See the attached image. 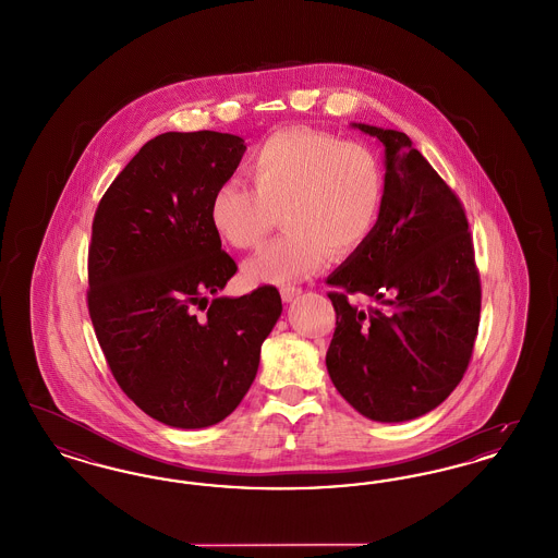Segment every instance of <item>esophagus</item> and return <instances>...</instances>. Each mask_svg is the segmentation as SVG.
<instances>
[{"instance_id":"34e87169","label":"esophagus","mask_w":558,"mask_h":558,"mask_svg":"<svg viewBox=\"0 0 558 558\" xmlns=\"http://www.w3.org/2000/svg\"><path fill=\"white\" fill-rule=\"evenodd\" d=\"M301 292H303V290L299 289V287H284V289H280V294H282V301H284V303H290V301L296 299Z\"/></svg>"}]
</instances>
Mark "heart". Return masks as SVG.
I'll return each instance as SVG.
<instances>
[{"mask_svg": "<svg viewBox=\"0 0 558 558\" xmlns=\"http://www.w3.org/2000/svg\"><path fill=\"white\" fill-rule=\"evenodd\" d=\"M255 190L223 180L209 203V222L228 245L257 248L278 214L287 232L246 264L255 282L290 284L328 259L365 245L381 216L386 179L363 143L303 126L268 136L246 161Z\"/></svg>", "mask_w": 558, "mask_h": 558, "instance_id": "b5f03b06", "label": "heart"}]
</instances>
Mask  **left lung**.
Instances as JSON below:
<instances>
[{"instance_id":"obj_1","label":"left lung","mask_w":558,"mask_h":558,"mask_svg":"<svg viewBox=\"0 0 558 558\" xmlns=\"http://www.w3.org/2000/svg\"><path fill=\"white\" fill-rule=\"evenodd\" d=\"M353 126L384 145L386 197L372 239L328 276L336 330L326 365L361 415L409 422L463 379L480 326V274L461 201L411 138ZM355 293L379 307L359 311Z\"/></svg>"}]
</instances>
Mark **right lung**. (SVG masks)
Segmentation results:
<instances>
[{"mask_svg": "<svg viewBox=\"0 0 558 558\" xmlns=\"http://www.w3.org/2000/svg\"><path fill=\"white\" fill-rule=\"evenodd\" d=\"M245 151L236 134H159L93 218L87 303L99 347L124 395L172 427L218 424L239 407L282 313L276 287L218 294L236 264L209 203Z\"/></svg>", "mask_w": 558, "mask_h": 558, "instance_id": "right-lung-1", "label": "right lung"}]
</instances>
